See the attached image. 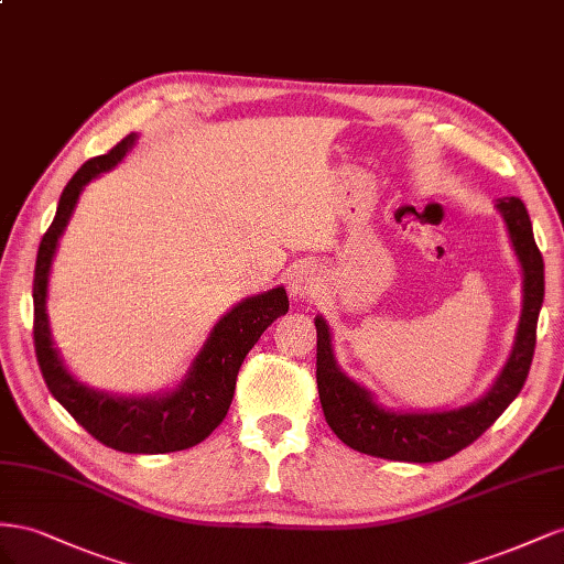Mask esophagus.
<instances>
[{"mask_svg":"<svg viewBox=\"0 0 564 564\" xmlns=\"http://www.w3.org/2000/svg\"><path fill=\"white\" fill-rule=\"evenodd\" d=\"M318 269L310 262L295 264L293 271L288 273V293L293 300H310L318 293Z\"/></svg>","mask_w":564,"mask_h":564,"instance_id":"34e87169","label":"esophagus"}]
</instances>
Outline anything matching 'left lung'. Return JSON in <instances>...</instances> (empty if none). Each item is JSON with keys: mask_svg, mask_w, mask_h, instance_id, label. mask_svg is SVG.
<instances>
[{"mask_svg": "<svg viewBox=\"0 0 564 564\" xmlns=\"http://www.w3.org/2000/svg\"><path fill=\"white\" fill-rule=\"evenodd\" d=\"M514 254L522 267V314L514 333L510 357L491 390L468 406L434 413H399L382 409L373 394L347 378L335 364L330 328L316 316V384L326 423L354 452L368 456L437 463L470 446L481 432L494 425L510 401L520 394L534 359L536 324L543 304V257L536 248L532 219L520 198H498Z\"/></svg>", "mask_w": 564, "mask_h": 564, "instance_id": "1", "label": "left lung"}]
</instances>
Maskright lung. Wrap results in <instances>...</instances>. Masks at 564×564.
<instances>
[{
    "label": "right lung",
    "mask_w": 564,
    "mask_h": 564,
    "mask_svg": "<svg viewBox=\"0 0 564 564\" xmlns=\"http://www.w3.org/2000/svg\"><path fill=\"white\" fill-rule=\"evenodd\" d=\"M134 141L137 134H127L106 155L87 160L63 188L56 217L42 236L37 250L35 281H32V302H35L32 333H35V354L46 388L94 440L122 454H170L200 444L224 421L231 406L240 364L260 335L288 312V295L285 288L279 285L238 302L217 321L188 373L172 392L118 397L91 390L66 371L54 347L50 316H46V285H50L58 238L68 227L79 193L94 176L116 167L130 153Z\"/></svg>",
    "instance_id": "right-lung-1"
}]
</instances>
